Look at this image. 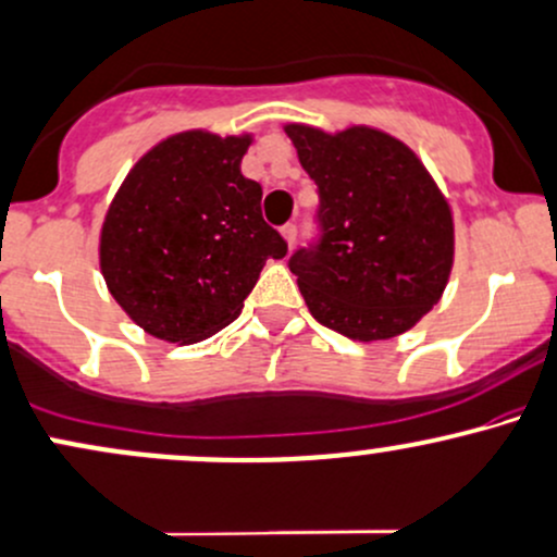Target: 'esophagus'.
Segmentation results:
<instances>
[{
    "instance_id": "obj_1",
    "label": "esophagus",
    "mask_w": 557,
    "mask_h": 557,
    "mask_svg": "<svg viewBox=\"0 0 557 557\" xmlns=\"http://www.w3.org/2000/svg\"><path fill=\"white\" fill-rule=\"evenodd\" d=\"M283 237H285V243H288V248H293V243H296V235H298V230H296V224H285L283 230Z\"/></svg>"
}]
</instances>
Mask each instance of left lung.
I'll use <instances>...</instances> for the list:
<instances>
[{
  "mask_svg": "<svg viewBox=\"0 0 557 557\" xmlns=\"http://www.w3.org/2000/svg\"><path fill=\"white\" fill-rule=\"evenodd\" d=\"M320 193V237L290 256L317 322L354 341L405 333L438 304L455 259L447 198L420 158L370 126L288 124Z\"/></svg>",
  "mask_w": 557,
  "mask_h": 557,
  "instance_id": "obj_1",
  "label": "left lung"
}]
</instances>
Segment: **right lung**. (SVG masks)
<instances>
[{
    "label": "right lung",
    "mask_w": 557,
    "mask_h": 557,
    "mask_svg": "<svg viewBox=\"0 0 557 557\" xmlns=\"http://www.w3.org/2000/svg\"><path fill=\"white\" fill-rule=\"evenodd\" d=\"M243 137L182 132L145 152L110 203L100 269L110 296L145 333L195 344L230 325L267 259L288 243L261 216Z\"/></svg>",
    "instance_id": "1"
}]
</instances>
